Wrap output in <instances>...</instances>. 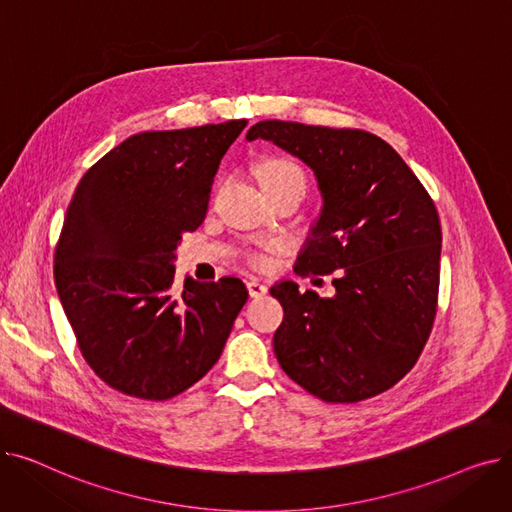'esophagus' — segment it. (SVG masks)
I'll use <instances>...</instances> for the list:
<instances>
[{"label": "esophagus", "instance_id": "obj_1", "mask_svg": "<svg viewBox=\"0 0 512 512\" xmlns=\"http://www.w3.org/2000/svg\"><path fill=\"white\" fill-rule=\"evenodd\" d=\"M247 290H249L253 299H259V297H265V294H267V284L257 280V278H249L247 280Z\"/></svg>", "mask_w": 512, "mask_h": 512}]
</instances>
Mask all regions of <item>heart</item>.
<instances>
[{
	"instance_id": "obj_1",
	"label": "heart",
	"mask_w": 512,
	"mask_h": 512,
	"mask_svg": "<svg viewBox=\"0 0 512 512\" xmlns=\"http://www.w3.org/2000/svg\"><path fill=\"white\" fill-rule=\"evenodd\" d=\"M257 180L263 186V191H282V188H292V186H307V176L303 168L294 161L286 157H270L263 159L257 166ZM249 263L253 265H263L265 255L263 253H249L247 255Z\"/></svg>"
}]
</instances>
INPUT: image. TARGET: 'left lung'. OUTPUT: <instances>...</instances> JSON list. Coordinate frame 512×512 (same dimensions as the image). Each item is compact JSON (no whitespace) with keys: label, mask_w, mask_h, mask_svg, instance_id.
Returning <instances> with one entry per match:
<instances>
[{"label":"left lung","mask_w":512,"mask_h":512,"mask_svg":"<svg viewBox=\"0 0 512 512\" xmlns=\"http://www.w3.org/2000/svg\"><path fill=\"white\" fill-rule=\"evenodd\" d=\"M255 139L303 159L324 197L294 272L338 270L334 297L272 286L284 307L280 367L326 402L386 392L413 369L436 319L442 228L432 197L384 139L359 128L263 120L247 132Z\"/></svg>","instance_id":"8db88e82"}]
</instances>
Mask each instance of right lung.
I'll list each match as a JSON object with an SVG mask.
<instances>
[{"mask_svg": "<svg viewBox=\"0 0 512 512\" xmlns=\"http://www.w3.org/2000/svg\"><path fill=\"white\" fill-rule=\"evenodd\" d=\"M247 120L151 130L78 182L53 278L76 344L114 390L168 400L218 363L249 292L238 278L174 284V251L201 226L213 176Z\"/></svg>", "mask_w": 512, "mask_h": 512, "instance_id": "1", "label": "right lung"}]
</instances>
